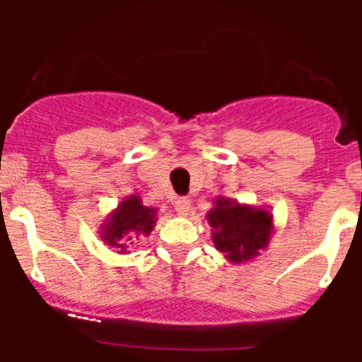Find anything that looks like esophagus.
Masks as SVG:
<instances>
[{
    "label": "esophagus",
    "mask_w": 362,
    "mask_h": 362,
    "mask_svg": "<svg viewBox=\"0 0 362 362\" xmlns=\"http://www.w3.org/2000/svg\"><path fill=\"white\" fill-rule=\"evenodd\" d=\"M175 212L179 216H188V212H190V199L188 197H177L175 199Z\"/></svg>",
    "instance_id": "1"
}]
</instances>
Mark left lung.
<instances>
[{
  "label": "left lung",
  "instance_id": "1",
  "mask_svg": "<svg viewBox=\"0 0 362 362\" xmlns=\"http://www.w3.org/2000/svg\"><path fill=\"white\" fill-rule=\"evenodd\" d=\"M217 250L233 264L246 263L264 250L274 233L270 210L217 197L206 214Z\"/></svg>",
  "mask_w": 362,
  "mask_h": 362
}]
</instances>
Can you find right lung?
Instances as JSON below:
<instances>
[{
  "label": "right lung",
  "mask_w": 362,
  "mask_h": 362,
  "mask_svg": "<svg viewBox=\"0 0 362 362\" xmlns=\"http://www.w3.org/2000/svg\"><path fill=\"white\" fill-rule=\"evenodd\" d=\"M158 221V210L145 206L141 197L132 194L110 212L99 233L108 246L116 248L117 254H129V248L141 238L150 235Z\"/></svg>",
  "instance_id": "1"
}]
</instances>
